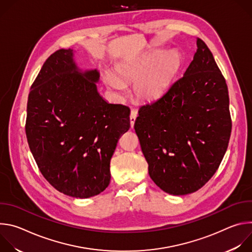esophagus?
<instances>
[{"label": "esophagus", "instance_id": "esophagus-1", "mask_svg": "<svg viewBox=\"0 0 252 252\" xmlns=\"http://www.w3.org/2000/svg\"><path fill=\"white\" fill-rule=\"evenodd\" d=\"M136 117H137V111L131 110V112H130V126H131V127H133Z\"/></svg>", "mask_w": 252, "mask_h": 252}]
</instances>
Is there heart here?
<instances>
[{
    "label": "heart",
    "mask_w": 252,
    "mask_h": 252,
    "mask_svg": "<svg viewBox=\"0 0 252 252\" xmlns=\"http://www.w3.org/2000/svg\"><path fill=\"white\" fill-rule=\"evenodd\" d=\"M183 63L182 55L177 51H155L133 62L120 63L117 66L119 75L127 81L136 80L133 86L135 95L143 100L159 97L169 87ZM105 83L116 92L124 90V84L114 75L107 74Z\"/></svg>",
    "instance_id": "b5f03b06"
}]
</instances>
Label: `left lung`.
I'll list each match as a JSON object with an SVG mask.
<instances>
[{
	"instance_id": "obj_1",
	"label": "left lung",
	"mask_w": 252,
	"mask_h": 252,
	"mask_svg": "<svg viewBox=\"0 0 252 252\" xmlns=\"http://www.w3.org/2000/svg\"><path fill=\"white\" fill-rule=\"evenodd\" d=\"M184 77L158 99L141 105L134 123L149 174L164 192L198 190L218 170L231 132L225 80L205 43Z\"/></svg>"
}]
</instances>
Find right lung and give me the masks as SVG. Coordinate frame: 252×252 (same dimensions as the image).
I'll return each instance as SVG.
<instances>
[{
    "instance_id": "obj_1",
    "label": "right lung",
    "mask_w": 252,
    "mask_h": 252,
    "mask_svg": "<svg viewBox=\"0 0 252 252\" xmlns=\"http://www.w3.org/2000/svg\"><path fill=\"white\" fill-rule=\"evenodd\" d=\"M71 49L51 55L31 87L26 134L42 174L59 191L89 198L110 185V163L130 127L126 105L98 94L96 68L82 70Z\"/></svg>"
}]
</instances>
